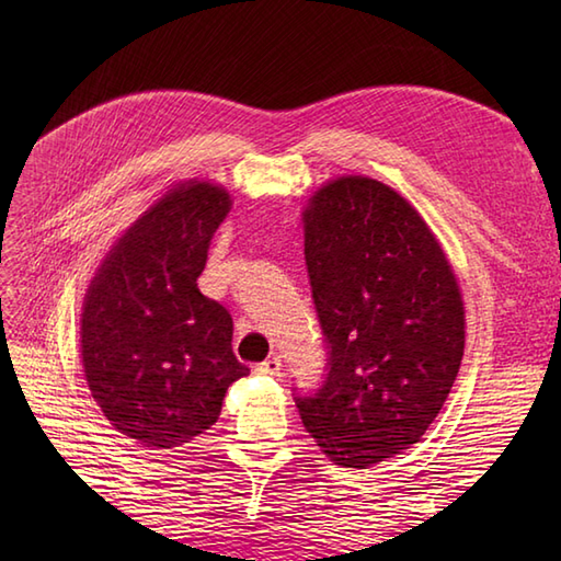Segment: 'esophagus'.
<instances>
[{
  "instance_id": "esophagus-1",
  "label": "esophagus",
  "mask_w": 561,
  "mask_h": 561,
  "mask_svg": "<svg viewBox=\"0 0 561 561\" xmlns=\"http://www.w3.org/2000/svg\"><path fill=\"white\" fill-rule=\"evenodd\" d=\"M279 371H282V356H277V354L255 366L257 376H279Z\"/></svg>"
}]
</instances>
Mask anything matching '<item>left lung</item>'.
<instances>
[{
	"instance_id": "1",
	"label": "left lung",
	"mask_w": 561,
	"mask_h": 561,
	"mask_svg": "<svg viewBox=\"0 0 561 561\" xmlns=\"http://www.w3.org/2000/svg\"><path fill=\"white\" fill-rule=\"evenodd\" d=\"M304 238L328 374L294 400L332 462L366 470L416 444L444 408L465 350L462 296L420 211L374 178L320 187Z\"/></svg>"
}]
</instances>
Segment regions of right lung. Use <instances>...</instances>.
I'll list each match as a JSON object with an SVG mask.
<instances>
[{
	"label": "right lung",
	"mask_w": 561,
	"mask_h": 561,
	"mask_svg": "<svg viewBox=\"0 0 561 561\" xmlns=\"http://www.w3.org/2000/svg\"><path fill=\"white\" fill-rule=\"evenodd\" d=\"M229 209L219 185H175L113 245L83 299L91 396L117 432L147 448L190 444L250 371L231 350L229 311L197 289Z\"/></svg>",
	"instance_id": "add662e5"
}]
</instances>
